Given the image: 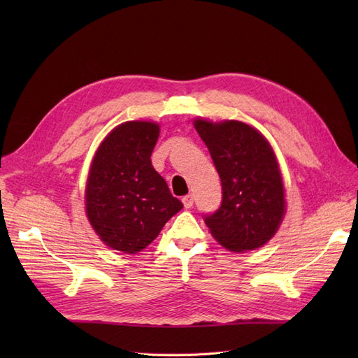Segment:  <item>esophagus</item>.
I'll use <instances>...</instances> for the list:
<instances>
[{
    "label": "esophagus",
    "instance_id": "34e87169",
    "mask_svg": "<svg viewBox=\"0 0 358 358\" xmlns=\"http://www.w3.org/2000/svg\"><path fill=\"white\" fill-rule=\"evenodd\" d=\"M182 203H183V206H185V209H191L192 204H194V197L191 196V194H188V196L182 199Z\"/></svg>",
    "mask_w": 358,
    "mask_h": 358
}]
</instances>
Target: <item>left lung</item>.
Wrapping results in <instances>:
<instances>
[{
	"label": "left lung",
	"mask_w": 358,
	"mask_h": 358,
	"mask_svg": "<svg viewBox=\"0 0 358 358\" xmlns=\"http://www.w3.org/2000/svg\"><path fill=\"white\" fill-rule=\"evenodd\" d=\"M221 178L220 209L204 222L234 252L266 245L285 215V191L278 161L264 136L239 121H194Z\"/></svg>",
	"instance_id": "left-lung-1"
}]
</instances>
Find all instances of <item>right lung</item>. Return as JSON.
Listing matches in <instances>:
<instances>
[{"label": "right lung", "mask_w": 358, "mask_h": 358, "mask_svg": "<svg viewBox=\"0 0 358 358\" xmlns=\"http://www.w3.org/2000/svg\"><path fill=\"white\" fill-rule=\"evenodd\" d=\"M158 136L155 122H124L103 140L92 159L86 216L100 239L116 251L140 252L183 208L152 167Z\"/></svg>", "instance_id": "obj_1"}]
</instances>
